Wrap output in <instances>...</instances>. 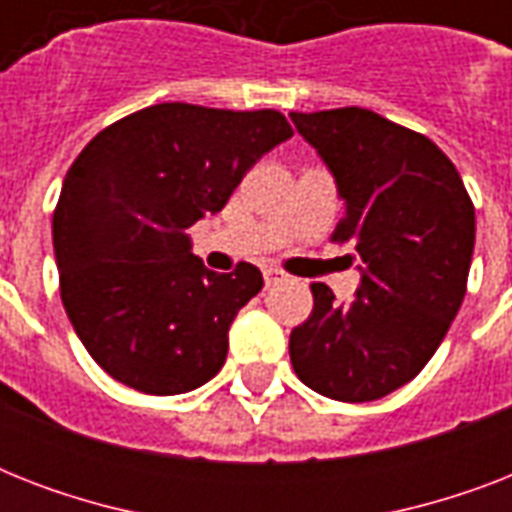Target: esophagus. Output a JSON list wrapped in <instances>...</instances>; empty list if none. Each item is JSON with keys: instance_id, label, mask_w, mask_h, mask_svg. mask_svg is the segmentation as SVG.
<instances>
[{"instance_id": "obj_1", "label": "esophagus", "mask_w": 512, "mask_h": 512, "mask_svg": "<svg viewBox=\"0 0 512 512\" xmlns=\"http://www.w3.org/2000/svg\"><path fill=\"white\" fill-rule=\"evenodd\" d=\"M263 276H265V287H273V284H279V281L287 279V273L279 271V268H265Z\"/></svg>"}]
</instances>
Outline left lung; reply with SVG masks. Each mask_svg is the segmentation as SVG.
<instances>
[{
  "label": "left lung",
  "instance_id": "left-lung-1",
  "mask_svg": "<svg viewBox=\"0 0 512 512\" xmlns=\"http://www.w3.org/2000/svg\"><path fill=\"white\" fill-rule=\"evenodd\" d=\"M345 201L332 241L361 257V287L337 305L311 284L313 311L289 335L295 374L321 396L361 404L422 372L468 289L476 209L449 156L369 108L292 111Z\"/></svg>",
  "mask_w": 512,
  "mask_h": 512
}]
</instances>
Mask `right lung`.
Here are the masks:
<instances>
[{
  "instance_id": "obj_1",
  "label": "right lung",
  "mask_w": 512,
  "mask_h": 512,
  "mask_svg": "<svg viewBox=\"0 0 512 512\" xmlns=\"http://www.w3.org/2000/svg\"><path fill=\"white\" fill-rule=\"evenodd\" d=\"M292 138L284 114L159 103L84 146L52 215L60 300L95 364L127 388L177 396L212 380L263 273L204 268L188 228Z\"/></svg>"
}]
</instances>
